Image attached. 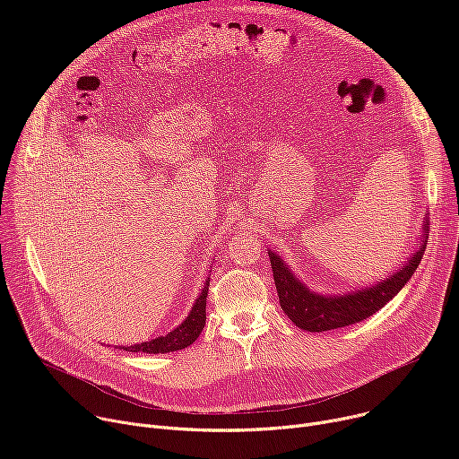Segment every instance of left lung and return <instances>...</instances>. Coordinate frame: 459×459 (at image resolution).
<instances>
[{
    "mask_svg": "<svg viewBox=\"0 0 459 459\" xmlns=\"http://www.w3.org/2000/svg\"><path fill=\"white\" fill-rule=\"evenodd\" d=\"M425 230H429L427 221H425ZM425 248L427 245L421 243L420 250L409 259L405 269H402L392 278L381 281L372 289L358 290L354 294L342 296V298L340 296L325 298V296L308 292L292 276V273L287 271V265L280 259V255H276L274 252H269V257H271L274 283H276V290H278L280 305L283 312L299 326V329L310 331V333H325V331L342 329V326L359 323L368 316H372L374 312H377L383 305H386L405 287V283L416 273Z\"/></svg>",
    "mask_w": 459,
    "mask_h": 459,
    "instance_id": "obj_1",
    "label": "left lung"
}]
</instances>
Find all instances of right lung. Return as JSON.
<instances>
[{
	"label": "right lung",
	"mask_w": 459,
	"mask_h": 459,
	"mask_svg": "<svg viewBox=\"0 0 459 459\" xmlns=\"http://www.w3.org/2000/svg\"><path fill=\"white\" fill-rule=\"evenodd\" d=\"M207 296H209V281L204 289V292L200 294L198 301L192 307V312L188 314V317L174 329L170 334L156 338L152 342H145L140 345H130L125 347L123 351L128 352H145V354H167V352H174V351H181L188 345H192L198 336L202 334L205 321H207Z\"/></svg>",
	"instance_id": "add662e5"
}]
</instances>
